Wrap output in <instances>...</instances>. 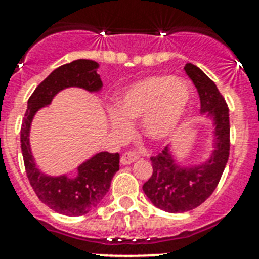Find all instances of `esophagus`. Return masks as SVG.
I'll list each match as a JSON object with an SVG mask.
<instances>
[{
	"mask_svg": "<svg viewBox=\"0 0 259 259\" xmlns=\"http://www.w3.org/2000/svg\"><path fill=\"white\" fill-rule=\"evenodd\" d=\"M138 156L136 153H132V152H126L121 156V164L122 165H129V164H133L138 160Z\"/></svg>",
	"mask_w": 259,
	"mask_h": 259,
	"instance_id": "obj_1",
	"label": "esophagus"
}]
</instances>
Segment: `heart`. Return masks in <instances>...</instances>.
<instances>
[{"label": "heart", "instance_id": "heart-1", "mask_svg": "<svg viewBox=\"0 0 259 259\" xmlns=\"http://www.w3.org/2000/svg\"><path fill=\"white\" fill-rule=\"evenodd\" d=\"M192 95V86L185 79L158 75L140 80L118 98V112L113 109L107 111L110 127L117 137L127 138L133 133L129 121L144 116L142 133L153 141L165 140L183 122Z\"/></svg>", "mask_w": 259, "mask_h": 259}]
</instances>
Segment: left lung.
Segmentation results:
<instances>
[{
	"mask_svg": "<svg viewBox=\"0 0 259 259\" xmlns=\"http://www.w3.org/2000/svg\"><path fill=\"white\" fill-rule=\"evenodd\" d=\"M200 98V114L212 123V150L204 161L181 162L172 145L152 157L153 173L142 185L152 204L170 213L187 212L204 203L217 188L230 154V115L217 84L191 63L184 67Z\"/></svg>",
	"mask_w": 259,
	"mask_h": 259,
	"instance_id": "obj_1",
	"label": "left lung"
}]
</instances>
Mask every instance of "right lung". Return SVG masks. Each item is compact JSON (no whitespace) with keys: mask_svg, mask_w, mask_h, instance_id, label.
Returning a JSON list of instances; mask_svg holds the SVG:
<instances>
[{"mask_svg":"<svg viewBox=\"0 0 259 259\" xmlns=\"http://www.w3.org/2000/svg\"><path fill=\"white\" fill-rule=\"evenodd\" d=\"M98 68L97 62L79 59L52 71L30 95L21 126L22 157L32 188L44 204L68 217L84 215L101 203L109 192L114 175L119 170V154L98 152L76 168V176L47 175L38 168L32 154L30 126L38 110L50 106L63 90L78 87L89 93H99L103 84Z\"/></svg>","mask_w":259,"mask_h":259,"instance_id":"add662e5","label":"right lung"}]
</instances>
